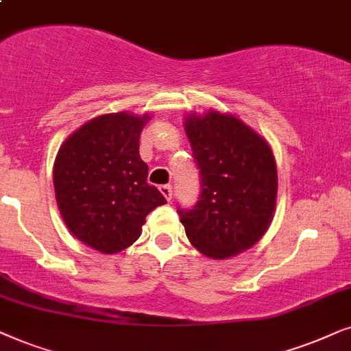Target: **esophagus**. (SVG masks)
Wrapping results in <instances>:
<instances>
[{
    "label": "esophagus",
    "instance_id": "1",
    "mask_svg": "<svg viewBox=\"0 0 351 351\" xmlns=\"http://www.w3.org/2000/svg\"><path fill=\"white\" fill-rule=\"evenodd\" d=\"M158 191H160L163 197H165V199L168 200V202H170L171 197H173V189H171V186H170V184H162L160 188H158Z\"/></svg>",
    "mask_w": 351,
    "mask_h": 351
}]
</instances>
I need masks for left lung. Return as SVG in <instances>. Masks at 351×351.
Masks as SVG:
<instances>
[{"label":"left lung","mask_w":351,"mask_h":351,"mask_svg":"<svg viewBox=\"0 0 351 351\" xmlns=\"http://www.w3.org/2000/svg\"><path fill=\"white\" fill-rule=\"evenodd\" d=\"M200 173L194 208H178L200 254L224 260L250 249L273 221L278 170L266 139L230 114L208 110L184 121Z\"/></svg>","instance_id":"8db88e82"}]
</instances>
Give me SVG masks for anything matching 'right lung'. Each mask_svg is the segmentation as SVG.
Instances as JSON below:
<instances>
[{
  "label": "right lung",
  "mask_w": 351,
  "mask_h": 351,
  "mask_svg": "<svg viewBox=\"0 0 351 351\" xmlns=\"http://www.w3.org/2000/svg\"><path fill=\"white\" fill-rule=\"evenodd\" d=\"M149 117L99 115L73 132L54 162V191L69 231L102 254L125 250L141 236L146 217L167 204L147 183L139 136Z\"/></svg>",
  "instance_id": "1"
}]
</instances>
